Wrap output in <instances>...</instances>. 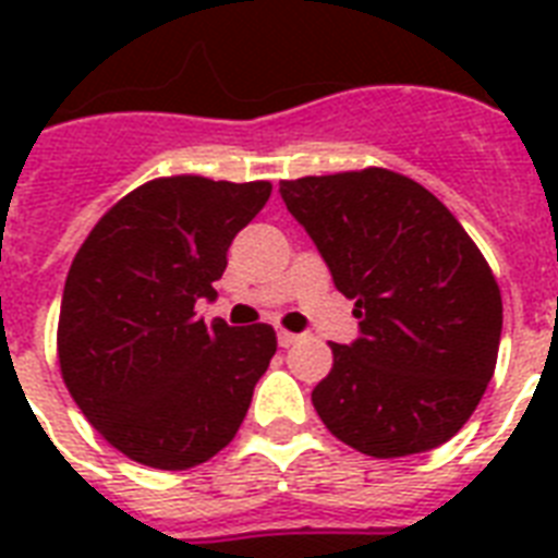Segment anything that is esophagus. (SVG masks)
<instances>
[{"instance_id": "1", "label": "esophagus", "mask_w": 558, "mask_h": 558, "mask_svg": "<svg viewBox=\"0 0 558 558\" xmlns=\"http://www.w3.org/2000/svg\"><path fill=\"white\" fill-rule=\"evenodd\" d=\"M298 332H289V330H278V344L280 348H292V344H298Z\"/></svg>"}]
</instances>
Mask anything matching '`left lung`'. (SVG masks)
<instances>
[{
	"label": "left lung",
	"mask_w": 558,
	"mask_h": 558,
	"mask_svg": "<svg viewBox=\"0 0 558 558\" xmlns=\"http://www.w3.org/2000/svg\"><path fill=\"white\" fill-rule=\"evenodd\" d=\"M359 336L332 344L313 390L322 423L371 458L437 449L463 428L495 373L501 289L454 214L385 168L280 182Z\"/></svg>",
	"instance_id": "8db88e82"
}]
</instances>
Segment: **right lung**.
Instances as JSON below:
<instances>
[{
  "instance_id": "1",
  "label": "right lung",
  "mask_w": 558,
  "mask_h": 558,
  "mask_svg": "<svg viewBox=\"0 0 558 558\" xmlns=\"http://www.w3.org/2000/svg\"><path fill=\"white\" fill-rule=\"evenodd\" d=\"M269 182L165 177L98 219L65 278L57 359L72 399L109 446L135 463L179 472L234 440L269 367V324L196 318L240 228Z\"/></svg>"
}]
</instances>
